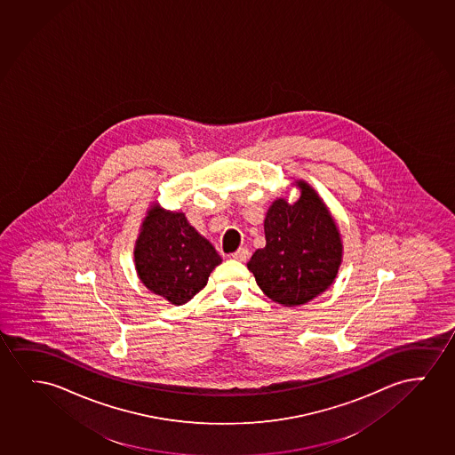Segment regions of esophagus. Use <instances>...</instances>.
I'll use <instances>...</instances> for the list:
<instances>
[{
  "label": "esophagus",
  "mask_w": 455,
  "mask_h": 455,
  "mask_svg": "<svg viewBox=\"0 0 455 455\" xmlns=\"http://www.w3.org/2000/svg\"><path fill=\"white\" fill-rule=\"evenodd\" d=\"M251 252L248 248H240L232 254V259H235L238 262H246L250 259Z\"/></svg>",
  "instance_id": "34e87169"
}]
</instances>
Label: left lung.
Here are the masks:
<instances>
[{
	"label": "left lung",
	"mask_w": 455,
	"mask_h": 455,
	"mask_svg": "<svg viewBox=\"0 0 455 455\" xmlns=\"http://www.w3.org/2000/svg\"><path fill=\"white\" fill-rule=\"evenodd\" d=\"M295 204L275 199L265 217L267 244L257 250L248 269L269 299L301 306L326 291L339 273L343 244L331 212L312 187L298 180Z\"/></svg>",
	"instance_id": "obj_1"
}]
</instances>
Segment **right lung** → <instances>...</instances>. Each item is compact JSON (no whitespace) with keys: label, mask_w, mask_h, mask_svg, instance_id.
Segmentation results:
<instances>
[{"label":"right lung","mask_w":455,"mask_h":455,"mask_svg":"<svg viewBox=\"0 0 455 455\" xmlns=\"http://www.w3.org/2000/svg\"><path fill=\"white\" fill-rule=\"evenodd\" d=\"M134 260L137 275L148 290L182 306L207 285L221 257L182 212L154 204L141 223Z\"/></svg>","instance_id":"add662e5"}]
</instances>
